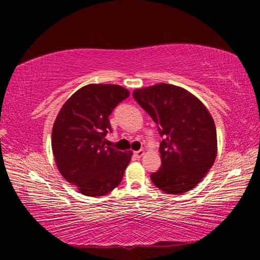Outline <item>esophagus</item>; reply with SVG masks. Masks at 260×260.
I'll use <instances>...</instances> for the list:
<instances>
[{
  "label": "esophagus",
  "instance_id": "esophagus-1",
  "mask_svg": "<svg viewBox=\"0 0 260 260\" xmlns=\"http://www.w3.org/2000/svg\"><path fill=\"white\" fill-rule=\"evenodd\" d=\"M134 155L136 156V157H142V156H144V150H139V151H135L134 152Z\"/></svg>",
  "mask_w": 260,
  "mask_h": 260
}]
</instances>
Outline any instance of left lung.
Masks as SVG:
<instances>
[{
  "mask_svg": "<svg viewBox=\"0 0 260 260\" xmlns=\"http://www.w3.org/2000/svg\"><path fill=\"white\" fill-rule=\"evenodd\" d=\"M133 96L164 138L159 147L161 167L151 174V181L172 195L191 190L217 157V131L209 110L190 91L169 83L138 88Z\"/></svg>",
  "mask_w": 260,
  "mask_h": 260,
  "instance_id": "1",
  "label": "left lung"
}]
</instances>
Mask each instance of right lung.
<instances>
[{
	"label": "right lung",
	"mask_w": 260,
	"mask_h": 260,
	"mask_svg": "<svg viewBox=\"0 0 260 260\" xmlns=\"http://www.w3.org/2000/svg\"><path fill=\"white\" fill-rule=\"evenodd\" d=\"M129 96L111 83H89L71 95L57 114L51 133L55 161L68 182L85 196L99 197L119 186L133 152L107 147L109 116Z\"/></svg>",
	"instance_id": "add662e5"
}]
</instances>
